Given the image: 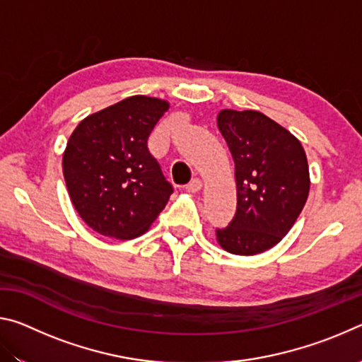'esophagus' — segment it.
<instances>
[{
  "label": "esophagus",
  "instance_id": "34e87169",
  "mask_svg": "<svg viewBox=\"0 0 362 362\" xmlns=\"http://www.w3.org/2000/svg\"><path fill=\"white\" fill-rule=\"evenodd\" d=\"M201 187H203V183H201L198 177H194V179L189 180V183L187 185V189H188V192H192V193H196V192H199Z\"/></svg>",
  "mask_w": 362,
  "mask_h": 362
}]
</instances>
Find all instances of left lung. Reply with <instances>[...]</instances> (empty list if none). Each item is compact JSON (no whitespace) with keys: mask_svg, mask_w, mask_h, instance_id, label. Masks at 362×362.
I'll return each instance as SVG.
<instances>
[{"mask_svg":"<svg viewBox=\"0 0 362 362\" xmlns=\"http://www.w3.org/2000/svg\"><path fill=\"white\" fill-rule=\"evenodd\" d=\"M218 129L235 161L236 214L217 228L226 252L255 255L276 246L302 212L310 192L302 144L260 112L222 110Z\"/></svg>","mask_w":362,"mask_h":362,"instance_id":"8db88e82","label":"left lung"}]
</instances>
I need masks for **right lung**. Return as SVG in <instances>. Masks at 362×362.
<instances>
[{
  "label": "right lung",
  "mask_w": 362,
  "mask_h": 362,
  "mask_svg": "<svg viewBox=\"0 0 362 362\" xmlns=\"http://www.w3.org/2000/svg\"><path fill=\"white\" fill-rule=\"evenodd\" d=\"M169 103L132 95L84 118L64 153L70 199L88 226L132 240L168 204L173 183L148 150V137Z\"/></svg>",
  "instance_id": "1"
}]
</instances>
